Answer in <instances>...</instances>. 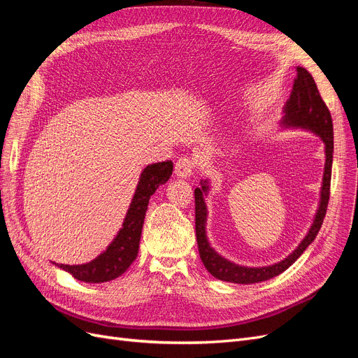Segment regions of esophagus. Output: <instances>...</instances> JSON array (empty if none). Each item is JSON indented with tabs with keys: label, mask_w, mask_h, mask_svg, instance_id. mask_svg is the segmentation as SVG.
Here are the masks:
<instances>
[{
	"label": "esophagus",
	"mask_w": 358,
	"mask_h": 358,
	"mask_svg": "<svg viewBox=\"0 0 358 358\" xmlns=\"http://www.w3.org/2000/svg\"><path fill=\"white\" fill-rule=\"evenodd\" d=\"M194 167H196V162L192 161V158L180 157L175 164V175L182 179H188L192 175Z\"/></svg>",
	"instance_id": "obj_1"
}]
</instances>
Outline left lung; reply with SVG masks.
I'll use <instances>...</instances> for the list:
<instances>
[{
  "instance_id": "obj_1",
  "label": "left lung",
  "mask_w": 358,
  "mask_h": 358,
  "mask_svg": "<svg viewBox=\"0 0 358 358\" xmlns=\"http://www.w3.org/2000/svg\"><path fill=\"white\" fill-rule=\"evenodd\" d=\"M285 116L282 119V125L305 128L321 137L326 145V166H324L322 187H321V200L320 208L317 210L315 220L310 227L301 243L292 251L285 259L273 266L266 267H245L234 264L229 259L221 257L209 245L206 237V218H208V209H206L204 196L208 192V180H201V188H196L194 197H196V236L200 258L208 268V272L216 279L225 280V282L234 284H255L263 282L270 278H275L296 262V259L305 252V249L315 239L324 216L327 212V204L330 199V180H331V164H333V121L329 107L322 101L317 83L313 80L312 74L303 67H297V78L292 85V91L289 99L284 107Z\"/></svg>"
}]
</instances>
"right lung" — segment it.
Returning a JSON list of instances; mask_svg holds the SVG:
<instances>
[{
  "label": "right lung",
  "instance_id": "obj_1",
  "mask_svg": "<svg viewBox=\"0 0 358 358\" xmlns=\"http://www.w3.org/2000/svg\"><path fill=\"white\" fill-rule=\"evenodd\" d=\"M171 171V161L155 162V164L148 166L142 171L122 229L119 230L113 242L107 246L103 254L86 264H55L71 273L76 279L90 284H101L121 276L137 257L149 199L159 185L170 179Z\"/></svg>",
  "mask_w": 358,
  "mask_h": 358
}]
</instances>
